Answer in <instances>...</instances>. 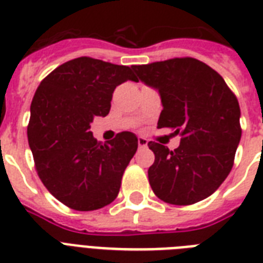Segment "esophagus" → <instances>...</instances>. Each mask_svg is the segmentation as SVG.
Returning a JSON list of instances; mask_svg holds the SVG:
<instances>
[{"label": "esophagus", "instance_id": "34e87169", "mask_svg": "<svg viewBox=\"0 0 263 263\" xmlns=\"http://www.w3.org/2000/svg\"><path fill=\"white\" fill-rule=\"evenodd\" d=\"M138 144H139V147H147V139L143 138V136H139L138 138Z\"/></svg>", "mask_w": 263, "mask_h": 263}]
</instances>
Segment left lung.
I'll list each match as a JSON object with an SVG mask.
<instances>
[{
	"instance_id": "1",
	"label": "left lung",
	"mask_w": 263,
	"mask_h": 263,
	"mask_svg": "<svg viewBox=\"0 0 263 263\" xmlns=\"http://www.w3.org/2000/svg\"><path fill=\"white\" fill-rule=\"evenodd\" d=\"M132 69L160 94L164 109L157 127L173 128L181 135L173 152L148 142L156 156L148 168L153 191L161 200L180 206L206 199L233 166L241 138L236 97L213 68L190 57Z\"/></svg>"
}]
</instances>
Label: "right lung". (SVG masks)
<instances>
[{"label": "right lung", "mask_w": 263, "mask_h": 263, "mask_svg": "<svg viewBox=\"0 0 263 263\" xmlns=\"http://www.w3.org/2000/svg\"><path fill=\"white\" fill-rule=\"evenodd\" d=\"M127 80H136L129 67L79 57L55 68L35 91L27 128L35 168L47 191L73 210H97L119 195L138 138L125 131L101 143L90 124L109 113L113 91Z\"/></svg>", "instance_id": "right-lung-1"}]
</instances>
